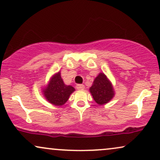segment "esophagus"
I'll use <instances>...</instances> for the list:
<instances>
[{"label": "esophagus", "instance_id": "34e87169", "mask_svg": "<svg viewBox=\"0 0 160 160\" xmlns=\"http://www.w3.org/2000/svg\"><path fill=\"white\" fill-rule=\"evenodd\" d=\"M77 88H78V90H83L85 88V86L83 84H78V86H77Z\"/></svg>", "mask_w": 160, "mask_h": 160}]
</instances>
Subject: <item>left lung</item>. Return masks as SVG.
I'll use <instances>...</instances> for the list:
<instances>
[{
  "label": "left lung",
  "instance_id": "obj_1",
  "mask_svg": "<svg viewBox=\"0 0 160 160\" xmlns=\"http://www.w3.org/2000/svg\"><path fill=\"white\" fill-rule=\"evenodd\" d=\"M90 92L94 101L99 105L108 103L114 96L112 85L103 73H100L95 78L90 88Z\"/></svg>",
  "mask_w": 160,
  "mask_h": 160
}]
</instances>
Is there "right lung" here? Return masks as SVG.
I'll list each match as a JSON object with an SVG mask.
<instances>
[{
    "label": "right lung",
    "mask_w": 160,
    "mask_h": 160,
    "mask_svg": "<svg viewBox=\"0 0 160 160\" xmlns=\"http://www.w3.org/2000/svg\"><path fill=\"white\" fill-rule=\"evenodd\" d=\"M74 88L71 86L63 83L61 73L58 72L51 78L49 85L44 89V94L48 101L55 106H61L65 104Z\"/></svg>",
    "instance_id": "right-lung-1"
}]
</instances>
